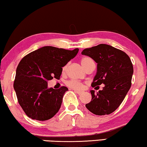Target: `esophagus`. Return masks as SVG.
<instances>
[{
	"label": "esophagus",
	"mask_w": 147,
	"mask_h": 147,
	"mask_svg": "<svg viewBox=\"0 0 147 147\" xmlns=\"http://www.w3.org/2000/svg\"><path fill=\"white\" fill-rule=\"evenodd\" d=\"M74 92L76 94H82V92H80V91H78V90H74Z\"/></svg>",
	"instance_id": "esophagus-1"
}]
</instances>
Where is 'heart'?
<instances>
[{"mask_svg":"<svg viewBox=\"0 0 147 147\" xmlns=\"http://www.w3.org/2000/svg\"><path fill=\"white\" fill-rule=\"evenodd\" d=\"M93 62L94 61H92V59L90 57H82L80 60L81 64H82L83 67H84L85 69H86V67L88 66L89 65H90L91 63ZM67 67V65H65V66L63 68V71H66ZM66 85L68 87L71 88L73 89L78 90H82L84 88V85L82 82L76 80H70L67 81Z\"/></svg>","mask_w":147,"mask_h":147,"instance_id":"heart-1","label":"heart"}]
</instances>
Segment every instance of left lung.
<instances>
[{
	"mask_svg": "<svg viewBox=\"0 0 147 147\" xmlns=\"http://www.w3.org/2000/svg\"><path fill=\"white\" fill-rule=\"evenodd\" d=\"M82 54L97 63V73L92 86L105 84L98 92L90 91L92 100L86 104V108L95 115L110 114L120 106L131 88L133 67L129 57L121 50L106 44L87 48Z\"/></svg>",
	"mask_w": 147,
	"mask_h": 147,
	"instance_id": "1",
	"label": "left lung"
}]
</instances>
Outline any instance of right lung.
<instances>
[{
  "instance_id": "obj_1",
  "label": "right lung",
  "mask_w": 147,
  "mask_h": 147,
  "mask_svg": "<svg viewBox=\"0 0 147 147\" xmlns=\"http://www.w3.org/2000/svg\"><path fill=\"white\" fill-rule=\"evenodd\" d=\"M78 49L67 50L45 46L22 59L14 82L18 102L30 118L38 121L51 119L59 110L65 93L69 89L47 87V81L59 79L62 67L73 59Z\"/></svg>"
}]
</instances>
